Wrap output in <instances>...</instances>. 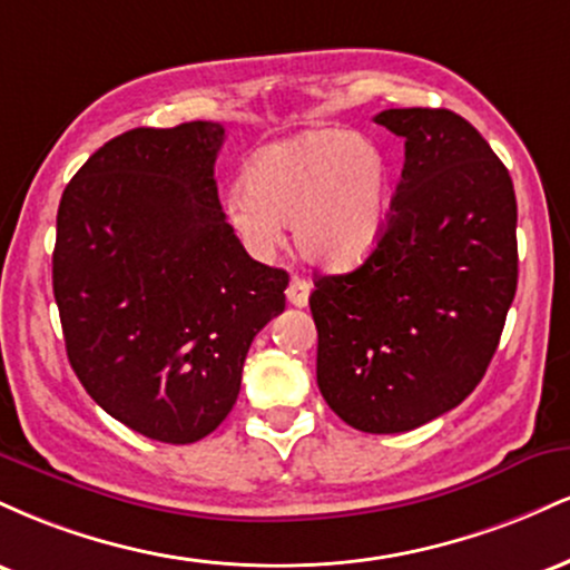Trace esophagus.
<instances>
[{
    "label": "esophagus",
    "instance_id": "34e87169",
    "mask_svg": "<svg viewBox=\"0 0 570 570\" xmlns=\"http://www.w3.org/2000/svg\"><path fill=\"white\" fill-rule=\"evenodd\" d=\"M307 297H311V281L294 276L289 281V286H286V299H289L292 305L305 307L307 305Z\"/></svg>",
    "mask_w": 570,
    "mask_h": 570
}]
</instances>
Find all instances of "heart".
Listing matches in <instances>:
<instances>
[{"label": "heart", "mask_w": 570, "mask_h": 570, "mask_svg": "<svg viewBox=\"0 0 570 570\" xmlns=\"http://www.w3.org/2000/svg\"><path fill=\"white\" fill-rule=\"evenodd\" d=\"M225 217L254 257L276 254L284 225L299 257L351 267L381 244L391 217V160L370 136L318 128L265 144L248 155L244 185L225 200Z\"/></svg>", "instance_id": "obj_1"}]
</instances>
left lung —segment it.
Returning <instances> with one entry per match:
<instances>
[{
    "mask_svg": "<svg viewBox=\"0 0 570 570\" xmlns=\"http://www.w3.org/2000/svg\"><path fill=\"white\" fill-rule=\"evenodd\" d=\"M404 168L381 244L356 271L318 276L316 381L367 434L458 407L485 375L517 292L512 176L450 109H385Z\"/></svg>",
    "mask_w": 570,
    "mask_h": 570,
    "instance_id": "1",
    "label": "left lung"
}]
</instances>
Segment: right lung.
I'll use <instances>...</instances> for the list:
<instances>
[{
    "instance_id": "obj_1",
    "label": "right lung",
    "mask_w": 570,
    "mask_h": 570,
    "mask_svg": "<svg viewBox=\"0 0 570 570\" xmlns=\"http://www.w3.org/2000/svg\"><path fill=\"white\" fill-rule=\"evenodd\" d=\"M219 122L134 128L75 174L56 219L53 294L71 370L149 440L189 444L233 410L286 271L246 254L222 212Z\"/></svg>"
}]
</instances>
